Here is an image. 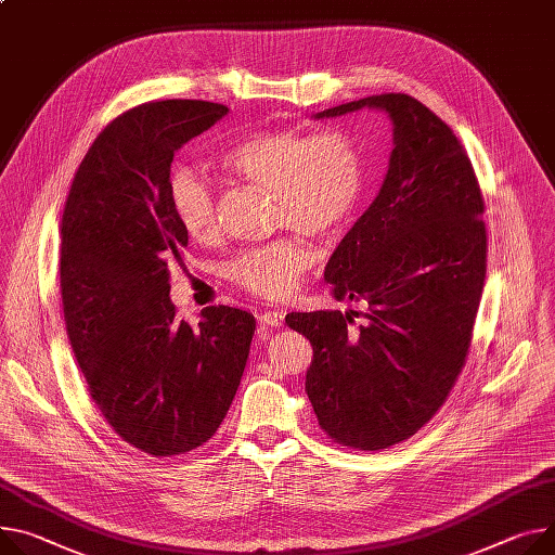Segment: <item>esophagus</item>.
<instances>
[{"mask_svg":"<svg viewBox=\"0 0 555 555\" xmlns=\"http://www.w3.org/2000/svg\"><path fill=\"white\" fill-rule=\"evenodd\" d=\"M258 322L264 324V326H282L284 324V313L280 309H273V311H262L258 315Z\"/></svg>","mask_w":555,"mask_h":555,"instance_id":"1","label":"esophagus"}]
</instances>
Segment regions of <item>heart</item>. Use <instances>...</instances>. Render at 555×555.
I'll use <instances>...</instances> for the list:
<instances>
[{
  "instance_id": "1",
  "label": "heart",
  "mask_w": 555,
  "mask_h": 555,
  "mask_svg": "<svg viewBox=\"0 0 555 555\" xmlns=\"http://www.w3.org/2000/svg\"><path fill=\"white\" fill-rule=\"evenodd\" d=\"M229 176L273 193V220L315 237H335L353 222L364 191V159L345 131L307 133L264 129L242 135L218 153ZM170 208L195 242L218 235V202L212 186L191 168L168 180ZM313 260L300 235L278 237L242 250L229 264V278L253 295L280 300L295 291Z\"/></svg>"
}]
</instances>
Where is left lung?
I'll list each match as a JSON object with an SVG mask.
<instances>
[{
    "instance_id": "left-lung-1",
    "label": "left lung",
    "mask_w": 555,
    "mask_h": 555,
    "mask_svg": "<svg viewBox=\"0 0 555 555\" xmlns=\"http://www.w3.org/2000/svg\"><path fill=\"white\" fill-rule=\"evenodd\" d=\"M385 111L393 124L387 178L333 250L324 280L358 311L288 313L309 337L307 396L339 444L389 449L444 404L472 347L487 273L485 202L449 126L404 93L326 108Z\"/></svg>"
}]
</instances>
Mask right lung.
Returning <instances> with one entry per match:
<instances>
[{
    "label": "right lung",
    "instance_id": "right-lung-1",
    "mask_svg": "<svg viewBox=\"0 0 555 555\" xmlns=\"http://www.w3.org/2000/svg\"><path fill=\"white\" fill-rule=\"evenodd\" d=\"M227 113L202 100L121 113L81 159L64 206L60 286L75 360L113 431L155 457L220 429L255 333L250 313L222 305L191 326L168 297L189 244L170 208V162Z\"/></svg>",
    "mask_w": 555,
    "mask_h": 555
}]
</instances>
